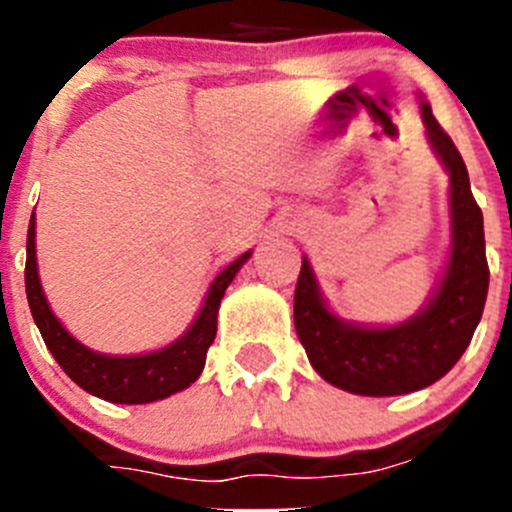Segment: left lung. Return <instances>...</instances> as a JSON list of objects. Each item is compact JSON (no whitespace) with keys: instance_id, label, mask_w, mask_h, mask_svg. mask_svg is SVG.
<instances>
[{"instance_id":"8db88e82","label":"left lung","mask_w":512,"mask_h":512,"mask_svg":"<svg viewBox=\"0 0 512 512\" xmlns=\"http://www.w3.org/2000/svg\"><path fill=\"white\" fill-rule=\"evenodd\" d=\"M421 116L433 151L451 175L453 220L451 260L428 307L399 327L347 324L327 309L307 260L294 289V329L312 366L324 381L359 396L411 394L448 374L471 344L488 297L483 213L466 163L428 103Z\"/></svg>"}]
</instances>
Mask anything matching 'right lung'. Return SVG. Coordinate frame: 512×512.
Listing matches in <instances>:
<instances>
[{
    "mask_svg": "<svg viewBox=\"0 0 512 512\" xmlns=\"http://www.w3.org/2000/svg\"><path fill=\"white\" fill-rule=\"evenodd\" d=\"M250 252L237 257L225 267L215 282L210 285L203 309L193 327L173 342L170 347L153 354L141 356H106L86 349L76 342L69 332L59 324L54 312L49 309L44 292H41L39 275H36V252H34V215L29 220L27 232V267H24V285L32 317L39 327L44 344L61 369L71 376V381L89 394L106 399L111 404H151L165 396L183 391L193 384L205 366V354L213 344L218 332V307L227 285L242 262H247Z\"/></svg>",
    "mask_w": 512,
    "mask_h": 512,
    "instance_id": "obj_1",
    "label": "right lung"
}]
</instances>
